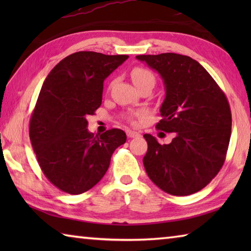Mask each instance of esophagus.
<instances>
[{
    "label": "esophagus",
    "instance_id": "1",
    "mask_svg": "<svg viewBox=\"0 0 251 251\" xmlns=\"http://www.w3.org/2000/svg\"><path fill=\"white\" fill-rule=\"evenodd\" d=\"M126 135H127V137H129V138H134V137H138V136L141 135V134H139L138 131L127 129V130H126Z\"/></svg>",
    "mask_w": 251,
    "mask_h": 251
}]
</instances>
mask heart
I'll use <instances>...</instances> for the list:
<instances>
[{"label": "heart", "instance_id": "obj_1", "mask_svg": "<svg viewBox=\"0 0 251 251\" xmlns=\"http://www.w3.org/2000/svg\"><path fill=\"white\" fill-rule=\"evenodd\" d=\"M131 78H133V82L135 85H141V84H145V83H151L154 85L155 84V76L151 73L150 70L144 69V67H135L131 71ZM144 115L143 112H137L135 113L133 116L129 117L130 123L135 124L136 123V118L142 117Z\"/></svg>", "mask_w": 251, "mask_h": 251}]
</instances>
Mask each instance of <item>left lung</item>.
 <instances>
[{
  "instance_id": "1",
  "label": "left lung",
  "mask_w": 251,
  "mask_h": 251,
  "mask_svg": "<svg viewBox=\"0 0 251 251\" xmlns=\"http://www.w3.org/2000/svg\"><path fill=\"white\" fill-rule=\"evenodd\" d=\"M164 80L166 96L157 129L174 133L171 144L145 134L143 163L148 177L165 193L187 196L219 173L231 135L228 100L210 74L192 57L176 53L138 55Z\"/></svg>"
}]
</instances>
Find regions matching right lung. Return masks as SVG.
<instances>
[{
    "mask_svg": "<svg viewBox=\"0 0 251 251\" xmlns=\"http://www.w3.org/2000/svg\"><path fill=\"white\" fill-rule=\"evenodd\" d=\"M128 55L76 52L63 58L42 85L29 121V138L45 177L62 192L79 195L107 172L110 157L126 142L124 130L100 136L87 129L101 104L104 80Z\"/></svg>",
    "mask_w": 251,
    "mask_h": 251,
    "instance_id": "obj_1",
    "label": "right lung"
}]
</instances>
